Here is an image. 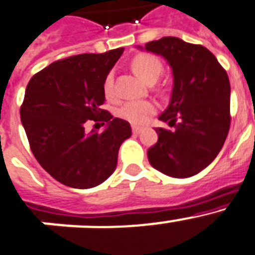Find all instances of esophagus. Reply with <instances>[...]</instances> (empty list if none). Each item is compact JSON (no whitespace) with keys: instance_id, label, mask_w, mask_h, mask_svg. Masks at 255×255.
<instances>
[{"instance_id":"obj_1","label":"esophagus","mask_w":255,"mask_h":255,"mask_svg":"<svg viewBox=\"0 0 255 255\" xmlns=\"http://www.w3.org/2000/svg\"><path fill=\"white\" fill-rule=\"evenodd\" d=\"M132 132L134 133V134H138V133L141 132V127H137V126H132Z\"/></svg>"}]
</instances>
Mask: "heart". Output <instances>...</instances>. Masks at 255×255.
<instances>
[{
	"instance_id": "obj_1",
	"label": "heart",
	"mask_w": 255,
	"mask_h": 255,
	"mask_svg": "<svg viewBox=\"0 0 255 255\" xmlns=\"http://www.w3.org/2000/svg\"><path fill=\"white\" fill-rule=\"evenodd\" d=\"M133 71L141 77L143 81L153 84L160 79L164 72V65L159 57L150 53L138 54L132 62ZM103 90L108 99H116V89H114L113 73H108L103 84ZM156 112V105L150 100H129L123 103L117 109V116L121 119L132 125H143Z\"/></svg>"
}]
</instances>
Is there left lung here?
<instances>
[{
	"mask_svg": "<svg viewBox=\"0 0 255 255\" xmlns=\"http://www.w3.org/2000/svg\"><path fill=\"white\" fill-rule=\"evenodd\" d=\"M173 68L170 104L159 117L174 130L156 128L157 142L148 161L173 178L196 175L213 161L230 129V81L217 58L203 45L164 36L144 44Z\"/></svg>",
	"mask_w": 255,
	"mask_h": 255,
	"instance_id": "8db88e82",
	"label": "left lung"
}]
</instances>
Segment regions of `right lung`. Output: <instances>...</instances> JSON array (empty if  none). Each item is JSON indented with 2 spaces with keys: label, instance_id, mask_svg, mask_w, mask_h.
I'll return each mask as SVG.
<instances>
[{
  "label": "right lung",
  "instance_id": "1",
  "mask_svg": "<svg viewBox=\"0 0 255 255\" xmlns=\"http://www.w3.org/2000/svg\"><path fill=\"white\" fill-rule=\"evenodd\" d=\"M125 48L58 59L30 79L20 117L30 150L49 175L67 187L88 189L116 170L129 123L102 109L104 79ZM88 120L107 123L86 133Z\"/></svg>",
  "mask_w": 255,
  "mask_h": 255
}]
</instances>
